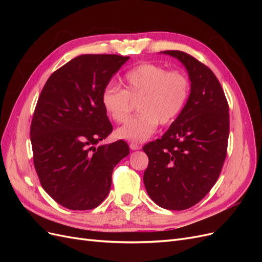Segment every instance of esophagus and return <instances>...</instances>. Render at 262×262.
Returning <instances> with one entry per match:
<instances>
[{"label":"esophagus","mask_w":262,"mask_h":262,"mask_svg":"<svg viewBox=\"0 0 262 262\" xmlns=\"http://www.w3.org/2000/svg\"><path fill=\"white\" fill-rule=\"evenodd\" d=\"M130 148L132 150H138V149L141 148V146L139 144H137V143H130Z\"/></svg>","instance_id":"esophagus-1"}]
</instances>
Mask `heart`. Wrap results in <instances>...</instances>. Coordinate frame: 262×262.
<instances>
[{"mask_svg":"<svg viewBox=\"0 0 262 262\" xmlns=\"http://www.w3.org/2000/svg\"><path fill=\"white\" fill-rule=\"evenodd\" d=\"M122 90L106 86L100 102L106 115L123 123L131 114L132 101H138L139 114L116 132L131 142H143L156 131L158 123L169 124L185 109L190 95V82L179 70L167 71L155 63H141L126 72Z\"/></svg>","mask_w":262,"mask_h":262,"instance_id":"obj_1","label":"heart"}]
</instances>
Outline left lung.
<instances>
[{"instance_id":"8db88e82","label":"left lung","mask_w":262,"mask_h":262,"mask_svg":"<svg viewBox=\"0 0 262 262\" xmlns=\"http://www.w3.org/2000/svg\"><path fill=\"white\" fill-rule=\"evenodd\" d=\"M162 52L185 66L191 90L162 139L143 146L148 156L143 181L157 205L182 211L200 202L217 181L227 153L228 104L211 69L186 52Z\"/></svg>"}]
</instances>
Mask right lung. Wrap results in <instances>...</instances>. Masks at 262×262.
<instances>
[{
	"label": "right lung",
	"mask_w": 262,
	"mask_h": 262,
	"mask_svg": "<svg viewBox=\"0 0 262 262\" xmlns=\"http://www.w3.org/2000/svg\"><path fill=\"white\" fill-rule=\"evenodd\" d=\"M130 57L82 54L51 74L30 125L37 175L45 191L70 210H91L105 200L115 166L130 149L124 141L99 145L113 131L101 92Z\"/></svg>",
	"instance_id": "obj_1"
}]
</instances>
